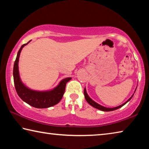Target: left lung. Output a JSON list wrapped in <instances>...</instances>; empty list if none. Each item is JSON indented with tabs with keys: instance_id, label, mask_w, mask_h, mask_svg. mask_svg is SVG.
Returning a JSON list of instances; mask_svg holds the SVG:
<instances>
[{
	"instance_id": "left-lung-1",
	"label": "left lung",
	"mask_w": 149,
	"mask_h": 149,
	"mask_svg": "<svg viewBox=\"0 0 149 149\" xmlns=\"http://www.w3.org/2000/svg\"><path fill=\"white\" fill-rule=\"evenodd\" d=\"M136 89H135V91H136ZM134 95V94H133ZM133 95L132 96V97H131L129 99H128L127 101H126L125 102H124L123 103V104H121V105H120V106H118V107H114V108H107V107H103V106H101V105H100L99 104H98V103H97L96 102H95L94 100H93L91 99V98L89 97V95H87V92H86V89H85V88L84 89V95H85V100H87V102L89 103V104H90V105H91L92 107H93L94 108H97V109H99V110H102V111H104V112H109V111H113V110H117V109H118V108H121V107H122L123 105H125L126 103H127L128 101H130V100L132 99V98L133 97Z\"/></svg>"
}]
</instances>
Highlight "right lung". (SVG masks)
Returning a JSON list of instances; mask_svg holds the SVG:
<instances>
[{
    "mask_svg": "<svg viewBox=\"0 0 149 149\" xmlns=\"http://www.w3.org/2000/svg\"><path fill=\"white\" fill-rule=\"evenodd\" d=\"M30 42V41H29ZM24 44L20 48L17 54L16 59L14 62L13 69L14 82L16 91L19 97L27 104L33 107L37 108H46L52 107L58 103L64 95L65 85L71 77H67L62 79L58 86L52 90L47 91H37L29 89L22 82L19 77L18 70L19 58L22 49L24 46L29 43Z\"/></svg>",
    "mask_w": 149,
    "mask_h": 149,
    "instance_id": "1",
    "label": "right lung"
}]
</instances>
